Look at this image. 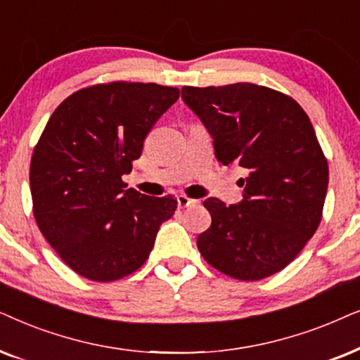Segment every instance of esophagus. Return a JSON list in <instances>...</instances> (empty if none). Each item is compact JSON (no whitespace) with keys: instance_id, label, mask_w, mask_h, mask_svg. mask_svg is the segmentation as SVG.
<instances>
[{"instance_id":"esophagus-1","label":"esophagus","mask_w":360,"mask_h":360,"mask_svg":"<svg viewBox=\"0 0 360 360\" xmlns=\"http://www.w3.org/2000/svg\"><path fill=\"white\" fill-rule=\"evenodd\" d=\"M176 200H177V205H179V207H193V205H195V204L199 202V200H195V199H189L188 195H184V194L177 195Z\"/></svg>"}]
</instances>
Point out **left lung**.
Wrapping results in <instances>:
<instances>
[{
    "label": "left lung",
    "mask_w": 360,
    "mask_h": 360,
    "mask_svg": "<svg viewBox=\"0 0 360 360\" xmlns=\"http://www.w3.org/2000/svg\"><path fill=\"white\" fill-rule=\"evenodd\" d=\"M224 166L245 167L243 200L209 198L212 224L198 237L204 260L242 281L283 270L323 217L329 169L314 128L298 102L262 85L183 87Z\"/></svg>",
    "instance_id": "obj_1"
}]
</instances>
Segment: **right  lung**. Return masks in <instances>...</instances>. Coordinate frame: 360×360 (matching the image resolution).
Wrapping results in <instances>:
<instances>
[{"instance_id": "add662e5", "label": "right lung", "mask_w": 360, "mask_h": 360, "mask_svg": "<svg viewBox=\"0 0 360 360\" xmlns=\"http://www.w3.org/2000/svg\"><path fill=\"white\" fill-rule=\"evenodd\" d=\"M179 89L110 82L80 89L51 115L32 151L30 184L37 227L65 265L92 281H115L148 260L172 195L127 189L158 118Z\"/></svg>"}]
</instances>
